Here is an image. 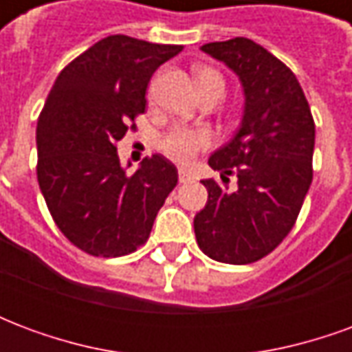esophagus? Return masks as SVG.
Returning a JSON list of instances; mask_svg holds the SVG:
<instances>
[{
  "label": "esophagus",
  "mask_w": 352,
  "mask_h": 352,
  "mask_svg": "<svg viewBox=\"0 0 352 352\" xmlns=\"http://www.w3.org/2000/svg\"><path fill=\"white\" fill-rule=\"evenodd\" d=\"M188 181H192L190 171L184 168H179V183H188Z\"/></svg>",
  "instance_id": "34e87169"
}]
</instances>
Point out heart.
<instances>
[{
  "mask_svg": "<svg viewBox=\"0 0 352 352\" xmlns=\"http://www.w3.org/2000/svg\"><path fill=\"white\" fill-rule=\"evenodd\" d=\"M196 79H198L199 92L209 88H219L221 92H224V77L217 69L199 67L196 69ZM211 141H213L211 131L206 128H190L184 124H177L162 138L160 148L171 160L179 164H190L199 151H206L211 145Z\"/></svg>",
  "mask_w": 352,
  "mask_h": 352,
  "instance_id": "obj_1",
  "label": "heart"
}]
</instances>
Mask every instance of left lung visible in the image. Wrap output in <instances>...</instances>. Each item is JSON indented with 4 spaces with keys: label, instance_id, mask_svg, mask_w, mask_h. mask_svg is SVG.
<instances>
[{
    "label": "left lung",
    "instance_id": "8db88e82",
    "mask_svg": "<svg viewBox=\"0 0 352 352\" xmlns=\"http://www.w3.org/2000/svg\"><path fill=\"white\" fill-rule=\"evenodd\" d=\"M201 50L239 77L245 109L236 135L209 158L224 184L201 181L209 198L194 217V232L209 258L251 264L298 219L313 181L315 122L294 73L258 43L236 37ZM230 175L238 177L236 191L226 186Z\"/></svg>",
    "mask_w": 352,
    "mask_h": 352
}]
</instances>
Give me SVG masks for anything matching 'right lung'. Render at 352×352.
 <instances>
[{"label":"right lung","mask_w":352,"mask_h":352,"mask_svg":"<svg viewBox=\"0 0 352 352\" xmlns=\"http://www.w3.org/2000/svg\"><path fill=\"white\" fill-rule=\"evenodd\" d=\"M181 50L109 35L65 65L45 101L35 133L39 188L62 234L92 256L116 258L141 247L175 188L168 158H143L128 175L116 143L145 113L153 73Z\"/></svg>","instance_id":"right-lung-1"}]
</instances>
